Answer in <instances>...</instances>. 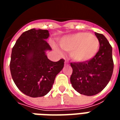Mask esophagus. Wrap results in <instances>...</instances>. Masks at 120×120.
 I'll use <instances>...</instances> for the list:
<instances>
[{"mask_svg": "<svg viewBox=\"0 0 120 120\" xmlns=\"http://www.w3.org/2000/svg\"><path fill=\"white\" fill-rule=\"evenodd\" d=\"M69 64V62H68V60H65V65H67V64Z\"/></svg>", "mask_w": 120, "mask_h": 120, "instance_id": "obj_1", "label": "esophagus"}]
</instances>
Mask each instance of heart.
<instances>
[{
	"label": "heart",
	"instance_id": "obj_1",
	"mask_svg": "<svg viewBox=\"0 0 120 120\" xmlns=\"http://www.w3.org/2000/svg\"><path fill=\"white\" fill-rule=\"evenodd\" d=\"M60 47L70 52L73 60L83 62L92 59L98 52L100 42L98 38L86 32H79L63 37L60 40ZM55 49L56 47L53 45Z\"/></svg>",
	"mask_w": 120,
	"mask_h": 120
}]
</instances>
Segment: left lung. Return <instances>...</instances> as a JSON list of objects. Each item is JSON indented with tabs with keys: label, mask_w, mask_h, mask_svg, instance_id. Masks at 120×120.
I'll list each match as a JSON object with an SVG mask.
<instances>
[{
	"label": "left lung",
	"mask_w": 120,
	"mask_h": 120,
	"mask_svg": "<svg viewBox=\"0 0 120 120\" xmlns=\"http://www.w3.org/2000/svg\"><path fill=\"white\" fill-rule=\"evenodd\" d=\"M100 42L98 52L90 60L71 63L70 81L77 92L86 96L98 94L105 87L113 73L112 47L104 35L95 33Z\"/></svg>",
	"instance_id": "left-lung-1"
}]
</instances>
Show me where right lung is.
<instances>
[{
  "label": "right lung",
  "mask_w": 120,
  "mask_h": 120,
  "mask_svg": "<svg viewBox=\"0 0 120 120\" xmlns=\"http://www.w3.org/2000/svg\"><path fill=\"white\" fill-rule=\"evenodd\" d=\"M49 36L47 30L31 29L20 35L12 49V78L19 89L30 97L47 94L64 65V59L52 62L45 55V51L51 50L45 40Z\"/></svg>",
  "instance_id": "1"
}]
</instances>
